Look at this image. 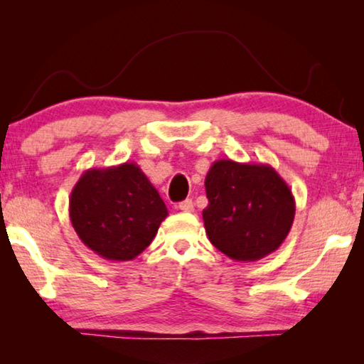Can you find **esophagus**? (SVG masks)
<instances>
[{
	"label": "esophagus",
	"mask_w": 364,
	"mask_h": 364,
	"mask_svg": "<svg viewBox=\"0 0 364 364\" xmlns=\"http://www.w3.org/2000/svg\"><path fill=\"white\" fill-rule=\"evenodd\" d=\"M176 208L178 210H181V212H194V202H193V199H186V200H183V202H180V204L176 205Z\"/></svg>",
	"instance_id": "esophagus-1"
}]
</instances>
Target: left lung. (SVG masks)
I'll return each instance as SVG.
<instances>
[{
  "label": "left lung",
  "mask_w": 364,
  "mask_h": 364,
  "mask_svg": "<svg viewBox=\"0 0 364 364\" xmlns=\"http://www.w3.org/2000/svg\"><path fill=\"white\" fill-rule=\"evenodd\" d=\"M210 242L236 262H257L284 242L295 217L291 188L268 164L220 159L205 176Z\"/></svg>",
  "instance_id": "8db88e82"
}]
</instances>
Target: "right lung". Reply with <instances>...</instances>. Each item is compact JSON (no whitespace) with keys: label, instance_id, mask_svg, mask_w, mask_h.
Wrapping results in <instances>:
<instances>
[{"label":"right lung","instance_id":"1","mask_svg":"<svg viewBox=\"0 0 364 364\" xmlns=\"http://www.w3.org/2000/svg\"><path fill=\"white\" fill-rule=\"evenodd\" d=\"M69 217L86 247L128 262L152 242L168 210L143 170L125 162L86 170L70 193Z\"/></svg>","mask_w":364,"mask_h":364}]
</instances>
